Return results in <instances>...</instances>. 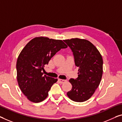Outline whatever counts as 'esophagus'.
Returning a JSON list of instances; mask_svg holds the SVG:
<instances>
[{
	"label": "esophagus",
	"instance_id": "esophagus-1",
	"mask_svg": "<svg viewBox=\"0 0 122 122\" xmlns=\"http://www.w3.org/2000/svg\"><path fill=\"white\" fill-rule=\"evenodd\" d=\"M58 81H59V82L60 83H65V81H66V80L61 79H58Z\"/></svg>",
	"mask_w": 122,
	"mask_h": 122
}]
</instances>
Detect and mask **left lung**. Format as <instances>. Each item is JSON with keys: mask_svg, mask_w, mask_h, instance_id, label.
Instances as JSON below:
<instances>
[{"mask_svg": "<svg viewBox=\"0 0 122 122\" xmlns=\"http://www.w3.org/2000/svg\"><path fill=\"white\" fill-rule=\"evenodd\" d=\"M72 50L78 77L70 79L72 88L67 93L71 100L81 102L92 97L100 83L103 60L97 48L86 39L72 38L63 40Z\"/></svg>", "mask_w": 122, "mask_h": 122, "instance_id": "obj_1", "label": "left lung"}]
</instances>
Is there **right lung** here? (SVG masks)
I'll return each instance as SVG.
<instances>
[{
    "label": "right lung",
    "instance_id": "obj_1",
    "mask_svg": "<svg viewBox=\"0 0 122 122\" xmlns=\"http://www.w3.org/2000/svg\"><path fill=\"white\" fill-rule=\"evenodd\" d=\"M66 48L61 40L39 37L32 39L21 51L16 63L17 80L22 92L30 101L40 102L47 97L57 79L44 76L41 71L56 52Z\"/></svg>",
    "mask_w": 122,
    "mask_h": 122
}]
</instances>
